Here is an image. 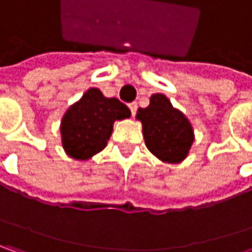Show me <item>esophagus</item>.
<instances>
[{
    "label": "esophagus",
    "mask_w": 252,
    "mask_h": 252,
    "mask_svg": "<svg viewBox=\"0 0 252 252\" xmlns=\"http://www.w3.org/2000/svg\"><path fill=\"white\" fill-rule=\"evenodd\" d=\"M128 107H129V110H131V114H132V115L137 114L138 105H137V103H135V101H134V103H129V104H128Z\"/></svg>",
    "instance_id": "obj_1"
}]
</instances>
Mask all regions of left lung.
I'll return each mask as SVG.
<instances>
[{"instance_id": "left-lung-1", "label": "left lung", "mask_w": 252, "mask_h": 252, "mask_svg": "<svg viewBox=\"0 0 252 252\" xmlns=\"http://www.w3.org/2000/svg\"><path fill=\"white\" fill-rule=\"evenodd\" d=\"M147 148L162 162L179 163L188 157L194 141L193 128L183 113L170 104L166 95H151L147 108H139Z\"/></svg>"}]
</instances>
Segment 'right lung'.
<instances>
[{"label":"right lung","instance_id":"add662e5","mask_svg":"<svg viewBox=\"0 0 252 252\" xmlns=\"http://www.w3.org/2000/svg\"><path fill=\"white\" fill-rule=\"evenodd\" d=\"M129 115V108L118 98H107L98 89H89L62 118L63 149L73 159H90L105 148L114 121Z\"/></svg>","mask_w":252,"mask_h":252}]
</instances>
